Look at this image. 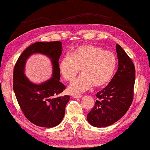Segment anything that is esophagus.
<instances>
[{"mask_svg": "<svg viewBox=\"0 0 150 150\" xmlns=\"http://www.w3.org/2000/svg\"><path fill=\"white\" fill-rule=\"evenodd\" d=\"M72 97L76 98H81V97H82V95H72Z\"/></svg>", "mask_w": 150, "mask_h": 150, "instance_id": "34e87169", "label": "esophagus"}]
</instances>
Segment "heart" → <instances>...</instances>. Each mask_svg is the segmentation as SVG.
<instances>
[{"mask_svg":"<svg viewBox=\"0 0 150 150\" xmlns=\"http://www.w3.org/2000/svg\"><path fill=\"white\" fill-rule=\"evenodd\" d=\"M116 63L113 53L93 45H82L73 50L70 56L65 55L62 58L59 68L62 76L68 81H72L81 69L82 74L69 87L70 93L80 94L92 85L101 87L109 82L114 75Z\"/></svg>","mask_w":150,"mask_h":150,"instance_id":"1","label":"heart"}]
</instances>
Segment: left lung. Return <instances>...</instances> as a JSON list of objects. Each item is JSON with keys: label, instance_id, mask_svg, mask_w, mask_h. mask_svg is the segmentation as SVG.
<instances>
[{"label": "left lung", "instance_id": "8db88e82", "mask_svg": "<svg viewBox=\"0 0 150 150\" xmlns=\"http://www.w3.org/2000/svg\"><path fill=\"white\" fill-rule=\"evenodd\" d=\"M118 69L111 81L96 95L97 100L87 120L95 127H105L121 119L133 100L135 68L131 58L116 44Z\"/></svg>", "mask_w": 150, "mask_h": 150}]
</instances>
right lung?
<instances>
[{"instance_id":"1","label":"right lung","mask_w":150,"mask_h":150,"mask_svg":"<svg viewBox=\"0 0 150 150\" xmlns=\"http://www.w3.org/2000/svg\"><path fill=\"white\" fill-rule=\"evenodd\" d=\"M36 52L49 57L53 66L52 78L40 84L31 83L24 74L26 59ZM61 53V42H36L24 50L14 67L13 89L17 100L27 119L39 127L51 128L58 125L70 100L69 95L57 97L65 89V86L59 81V59Z\"/></svg>"}]
</instances>
